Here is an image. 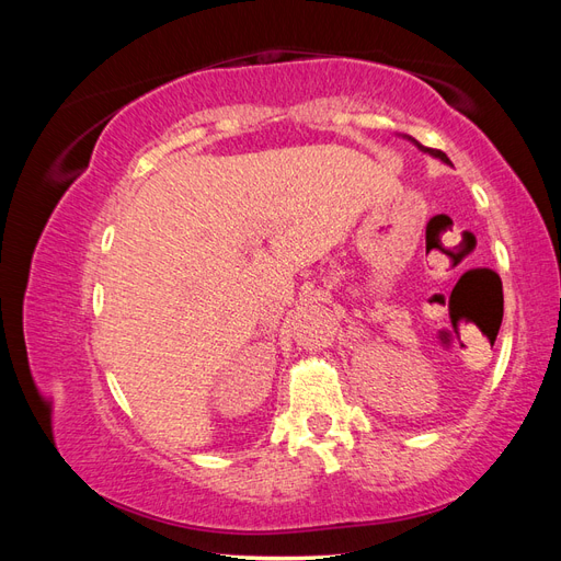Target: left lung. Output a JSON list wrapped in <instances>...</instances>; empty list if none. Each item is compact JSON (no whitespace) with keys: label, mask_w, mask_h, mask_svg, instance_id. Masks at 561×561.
<instances>
[{"label":"left lung","mask_w":561,"mask_h":561,"mask_svg":"<svg viewBox=\"0 0 561 561\" xmlns=\"http://www.w3.org/2000/svg\"><path fill=\"white\" fill-rule=\"evenodd\" d=\"M414 142H416V140H414ZM416 147H419V149H423V151H428V154H431V157H437L439 161H445V163H451V161H449V157L445 154V151H439V149H433V147H423V145H419V142H416Z\"/></svg>","instance_id":"8db88e82"}]
</instances>
